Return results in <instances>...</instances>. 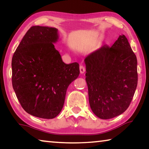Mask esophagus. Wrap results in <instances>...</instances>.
Instances as JSON below:
<instances>
[{
	"label": "esophagus",
	"mask_w": 149,
	"mask_h": 149,
	"mask_svg": "<svg viewBox=\"0 0 149 149\" xmlns=\"http://www.w3.org/2000/svg\"><path fill=\"white\" fill-rule=\"evenodd\" d=\"M79 71H80V73L81 74H84V72H85V67L84 66V65H80V67H79Z\"/></svg>",
	"instance_id": "1"
}]
</instances>
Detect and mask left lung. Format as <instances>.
<instances>
[{"instance_id": "left-lung-1", "label": "left lung", "mask_w": 149, "mask_h": 149, "mask_svg": "<svg viewBox=\"0 0 149 149\" xmlns=\"http://www.w3.org/2000/svg\"><path fill=\"white\" fill-rule=\"evenodd\" d=\"M89 101L98 118L107 120L129 107L137 85V60L124 35L85 58Z\"/></svg>"}]
</instances>
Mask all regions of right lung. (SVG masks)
Segmentation results:
<instances>
[{
  "mask_svg": "<svg viewBox=\"0 0 149 149\" xmlns=\"http://www.w3.org/2000/svg\"><path fill=\"white\" fill-rule=\"evenodd\" d=\"M55 27L33 26L12 60V86L24 110L33 116L52 119L64 106L69 85L79 74L77 62L66 64L54 48Z\"/></svg>",
  "mask_w": 149,
  "mask_h": 149,
  "instance_id": "1",
  "label": "right lung"
}]
</instances>
